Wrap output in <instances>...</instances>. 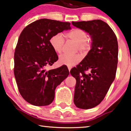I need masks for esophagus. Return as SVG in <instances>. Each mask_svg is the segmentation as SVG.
<instances>
[{"label": "esophagus", "mask_w": 131, "mask_h": 131, "mask_svg": "<svg viewBox=\"0 0 131 131\" xmlns=\"http://www.w3.org/2000/svg\"><path fill=\"white\" fill-rule=\"evenodd\" d=\"M68 69H69V70L70 71V70L71 69V67H70V66H68Z\"/></svg>", "instance_id": "34e87169"}]
</instances>
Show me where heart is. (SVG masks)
I'll list each match as a JSON object with an SVG mask.
<instances>
[{"mask_svg": "<svg viewBox=\"0 0 131 131\" xmlns=\"http://www.w3.org/2000/svg\"><path fill=\"white\" fill-rule=\"evenodd\" d=\"M67 36L77 44L76 50L82 54H86L91 49L92 42L88 39V33L83 30L80 28H74L67 33ZM65 39L62 33L55 34L50 39V44L57 53H60L62 51ZM81 60L79 55H69L67 54L61 55L58 59V62L60 65L73 66L78 63Z\"/></svg>", "mask_w": 131, "mask_h": 131, "instance_id": "b5f03b06", "label": "heart"}]
</instances>
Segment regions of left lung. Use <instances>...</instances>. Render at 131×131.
Returning a JSON list of instances; mask_svg holds the SVG:
<instances>
[{"label":"left lung","mask_w":131,"mask_h":131,"mask_svg":"<svg viewBox=\"0 0 131 131\" xmlns=\"http://www.w3.org/2000/svg\"><path fill=\"white\" fill-rule=\"evenodd\" d=\"M72 24L88 33L92 39L91 49L86 56L70 70L76 80L74 103L79 108H92L104 100L115 79L117 37L110 27L100 19L73 21Z\"/></svg>","instance_id":"obj_1"}]
</instances>
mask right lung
Here are the masks:
<instances>
[{"label":"right lung","mask_w":131,"mask_h":131,"mask_svg":"<svg viewBox=\"0 0 131 131\" xmlns=\"http://www.w3.org/2000/svg\"><path fill=\"white\" fill-rule=\"evenodd\" d=\"M71 29L70 23L40 19L26 26L19 35L14 53V76L22 97L36 106L53 101L55 90L69 74L67 66L46 71L58 57L50 44L55 34Z\"/></svg>","instance_id":"obj_1"}]
</instances>
